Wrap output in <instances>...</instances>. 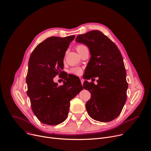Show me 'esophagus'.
<instances>
[{"instance_id":"34e87169","label":"esophagus","mask_w":151,"mask_h":151,"mask_svg":"<svg viewBox=\"0 0 151 151\" xmlns=\"http://www.w3.org/2000/svg\"><path fill=\"white\" fill-rule=\"evenodd\" d=\"M80 81H81V83H82V85H83V82H84V80H83V78L82 77H80Z\"/></svg>"}]
</instances>
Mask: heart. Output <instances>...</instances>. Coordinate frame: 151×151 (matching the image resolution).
Wrapping results in <instances>:
<instances>
[{"label":"heart","instance_id":"b5f03b06","mask_svg":"<svg viewBox=\"0 0 151 151\" xmlns=\"http://www.w3.org/2000/svg\"><path fill=\"white\" fill-rule=\"evenodd\" d=\"M85 46L84 45H77L76 47V49L77 50V52H78L79 51H80L81 50H82L83 47H85ZM71 72L74 74H76V75H80L81 73H82V69H81L80 68H73L71 70Z\"/></svg>","mask_w":151,"mask_h":151}]
</instances>
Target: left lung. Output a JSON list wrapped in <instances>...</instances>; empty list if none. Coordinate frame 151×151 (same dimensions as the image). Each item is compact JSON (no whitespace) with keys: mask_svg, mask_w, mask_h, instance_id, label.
<instances>
[{"mask_svg":"<svg viewBox=\"0 0 151 151\" xmlns=\"http://www.w3.org/2000/svg\"><path fill=\"white\" fill-rule=\"evenodd\" d=\"M76 41L89 48L91 58L88 70L99 78L97 85L87 80L83 83L84 89L91 94L85 105L87 112L95 120L111 122L120 114L127 99L128 84L121 52L110 39L98 30L80 34Z\"/></svg>","mask_w":151,"mask_h":151,"instance_id":"obj_1","label":"left lung"}]
</instances>
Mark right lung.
Returning <instances> with one entry per match:
<instances>
[{"mask_svg": "<svg viewBox=\"0 0 151 151\" xmlns=\"http://www.w3.org/2000/svg\"><path fill=\"white\" fill-rule=\"evenodd\" d=\"M75 36L51 37L39 43L31 53L26 78L32 110L43 124L57 125L68 115L70 101L83 89L76 76L63 78L58 86L53 78L61 73L66 51Z\"/></svg>", "mask_w": 151, "mask_h": 151, "instance_id": "add662e5", "label": "right lung"}]
</instances>
